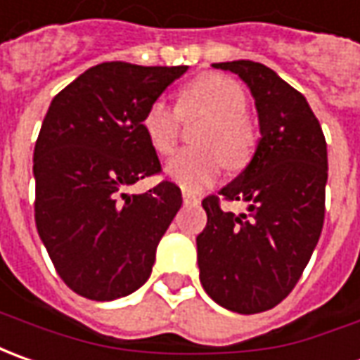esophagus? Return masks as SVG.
Returning a JSON list of instances; mask_svg holds the SVG:
<instances>
[{
    "label": "esophagus",
    "mask_w": 360,
    "mask_h": 360,
    "mask_svg": "<svg viewBox=\"0 0 360 360\" xmlns=\"http://www.w3.org/2000/svg\"><path fill=\"white\" fill-rule=\"evenodd\" d=\"M183 203H185V205H195V203H199V199H197L195 195H191V193L183 191Z\"/></svg>",
    "instance_id": "esophagus-1"
}]
</instances>
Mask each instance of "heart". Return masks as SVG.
<instances>
[{"instance_id":"b5f03b06","label":"heart","mask_w":360,"mask_h":360,"mask_svg":"<svg viewBox=\"0 0 360 360\" xmlns=\"http://www.w3.org/2000/svg\"><path fill=\"white\" fill-rule=\"evenodd\" d=\"M181 111L187 115L203 111L211 121L199 137L205 149H187L173 155L165 165V175L185 191H201L211 185L227 163L243 167L253 151L255 131L247 119V94L231 77L209 73L191 81L181 94ZM141 129L157 153L167 155L179 139L181 115L165 97H157L145 109Z\"/></svg>"}]
</instances>
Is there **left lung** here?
Segmentation results:
<instances>
[{"label": "left lung", "mask_w": 360, "mask_h": 360, "mask_svg": "<svg viewBox=\"0 0 360 360\" xmlns=\"http://www.w3.org/2000/svg\"><path fill=\"white\" fill-rule=\"evenodd\" d=\"M237 73L253 95L261 139L253 159L219 195L245 201L249 213L203 199L207 227L197 237L199 279L233 313L279 304L315 251L325 221L327 141L303 94L263 63H213Z\"/></svg>", "instance_id": "obj_1"}]
</instances>
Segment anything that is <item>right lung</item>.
<instances>
[{
  "instance_id": "1",
  "label": "right lung",
  "mask_w": 360,
  "mask_h": 360,
  "mask_svg": "<svg viewBox=\"0 0 360 360\" xmlns=\"http://www.w3.org/2000/svg\"><path fill=\"white\" fill-rule=\"evenodd\" d=\"M187 69L99 63L47 109L33 151L35 225L59 277L85 299L125 297L151 275L181 189H123L161 171L143 113Z\"/></svg>"
}]
</instances>
